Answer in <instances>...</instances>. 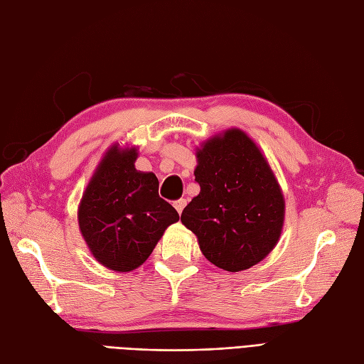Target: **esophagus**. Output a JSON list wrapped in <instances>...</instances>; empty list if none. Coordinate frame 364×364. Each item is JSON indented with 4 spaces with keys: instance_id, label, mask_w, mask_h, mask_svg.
Returning a JSON list of instances; mask_svg holds the SVG:
<instances>
[{
    "instance_id": "esophagus-1",
    "label": "esophagus",
    "mask_w": 364,
    "mask_h": 364,
    "mask_svg": "<svg viewBox=\"0 0 364 364\" xmlns=\"http://www.w3.org/2000/svg\"><path fill=\"white\" fill-rule=\"evenodd\" d=\"M173 205H174L176 211H178L179 214H182V211H183V208H185V205H186V199H179V200H176Z\"/></svg>"
}]
</instances>
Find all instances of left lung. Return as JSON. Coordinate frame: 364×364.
I'll list each match as a JSON object with an SVG mask.
<instances>
[{
	"instance_id": "left-lung-1",
	"label": "left lung",
	"mask_w": 364,
	"mask_h": 364,
	"mask_svg": "<svg viewBox=\"0 0 364 364\" xmlns=\"http://www.w3.org/2000/svg\"><path fill=\"white\" fill-rule=\"evenodd\" d=\"M194 176L200 193L181 220L205 257L230 272L267 257L280 237L284 200L257 145L237 129L215 136L198 151Z\"/></svg>"
}]
</instances>
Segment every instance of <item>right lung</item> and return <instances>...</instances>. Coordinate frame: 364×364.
<instances>
[{
    "label": "right lung",
    "mask_w": 364,
    "mask_h": 364,
    "mask_svg": "<svg viewBox=\"0 0 364 364\" xmlns=\"http://www.w3.org/2000/svg\"><path fill=\"white\" fill-rule=\"evenodd\" d=\"M136 149L112 146L88 183L77 211L80 230L95 259L129 272L153 252L166 227L179 214L159 196L153 173L134 168Z\"/></svg>",
    "instance_id": "1"
}]
</instances>
